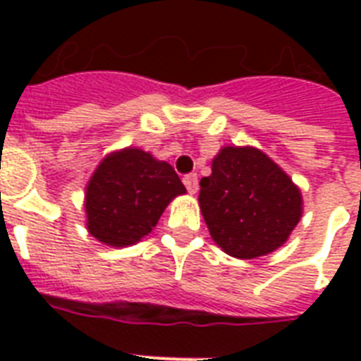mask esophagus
Instances as JSON below:
<instances>
[{
	"instance_id": "34e87169",
	"label": "esophagus",
	"mask_w": 361,
	"mask_h": 361,
	"mask_svg": "<svg viewBox=\"0 0 361 361\" xmlns=\"http://www.w3.org/2000/svg\"><path fill=\"white\" fill-rule=\"evenodd\" d=\"M183 185L187 187V191L191 192V195H195V192L198 191V176L187 174L185 178H183Z\"/></svg>"
}]
</instances>
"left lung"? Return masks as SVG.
Returning <instances> with one entry per match:
<instances>
[{
    "mask_svg": "<svg viewBox=\"0 0 361 361\" xmlns=\"http://www.w3.org/2000/svg\"><path fill=\"white\" fill-rule=\"evenodd\" d=\"M200 212L217 245L231 257H262L288 240L302 217V192L257 147L226 146L200 180Z\"/></svg>",
    "mask_w": 361,
    "mask_h": 361,
    "instance_id": "8db88e82",
    "label": "left lung"
}]
</instances>
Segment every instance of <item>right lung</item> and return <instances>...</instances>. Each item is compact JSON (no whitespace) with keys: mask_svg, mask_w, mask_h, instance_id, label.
Masks as SVG:
<instances>
[{"mask_svg":"<svg viewBox=\"0 0 361 361\" xmlns=\"http://www.w3.org/2000/svg\"><path fill=\"white\" fill-rule=\"evenodd\" d=\"M180 176L138 147L104 157L86 187L87 231L104 245L127 247L147 236L170 200L183 195Z\"/></svg>","mask_w":361,"mask_h":361,"instance_id":"add662e5","label":"right lung"}]
</instances>
